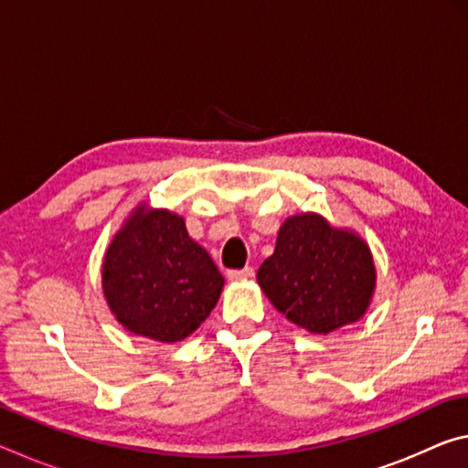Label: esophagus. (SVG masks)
Instances as JSON below:
<instances>
[{
    "label": "esophagus",
    "mask_w": 468,
    "mask_h": 468,
    "mask_svg": "<svg viewBox=\"0 0 468 468\" xmlns=\"http://www.w3.org/2000/svg\"><path fill=\"white\" fill-rule=\"evenodd\" d=\"M227 276L231 281H245V279H251L253 276V268L251 266H245L241 271H229Z\"/></svg>",
    "instance_id": "1"
}]
</instances>
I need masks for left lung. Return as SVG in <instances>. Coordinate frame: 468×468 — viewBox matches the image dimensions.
Listing matches in <instances>:
<instances>
[{"mask_svg":"<svg viewBox=\"0 0 468 468\" xmlns=\"http://www.w3.org/2000/svg\"><path fill=\"white\" fill-rule=\"evenodd\" d=\"M258 282L287 320L328 335L366 314L376 271L359 237L332 229L318 215H297L284 220Z\"/></svg>","mask_w":468,"mask_h":468,"instance_id":"obj_1","label":"left lung"}]
</instances>
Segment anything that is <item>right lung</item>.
<instances>
[{"label":"right lung","instance_id":"right-lung-1","mask_svg":"<svg viewBox=\"0 0 468 468\" xmlns=\"http://www.w3.org/2000/svg\"><path fill=\"white\" fill-rule=\"evenodd\" d=\"M225 279L169 210L138 208L102 262L111 312L133 335L177 343L217 305Z\"/></svg>","mask_w":468,"mask_h":468}]
</instances>
